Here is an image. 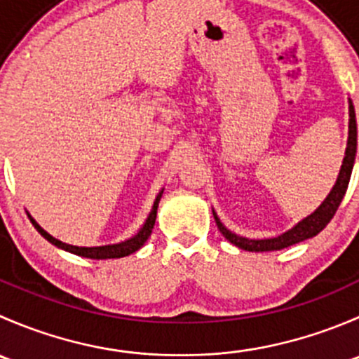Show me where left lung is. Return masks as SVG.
I'll return each instance as SVG.
<instances>
[{"label":"left lung","instance_id":"obj_1","mask_svg":"<svg viewBox=\"0 0 359 359\" xmlns=\"http://www.w3.org/2000/svg\"><path fill=\"white\" fill-rule=\"evenodd\" d=\"M356 142H358L356 114H354L353 102L349 100V137H347L346 156H344V161H342V166H340V172H339V177H337L335 186L332 187L330 194L325 198V201L318 206L316 212L307 215L306 219L300 220L295 227H292L290 231L283 233L281 236L269 238V240H248V238L236 236V234L231 233L227 227H224V224L220 222L217 213L213 212L217 227H219V231L222 233V236L226 238L227 241H231L233 245H236L238 248L248 250V252H273V250L292 247V245L300 243V241L307 240V238L316 236V234L320 233V231H323L325 227H327V224L330 222L332 217L335 215L337 208H339L340 201H342L344 194H346L347 186H349L351 172H353L354 158H356Z\"/></svg>","mask_w":359,"mask_h":359}]
</instances>
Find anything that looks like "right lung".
<instances>
[{"label": "right lung", "mask_w": 359, "mask_h": 359, "mask_svg": "<svg viewBox=\"0 0 359 359\" xmlns=\"http://www.w3.org/2000/svg\"><path fill=\"white\" fill-rule=\"evenodd\" d=\"M161 194H163V191L156 196V200H154L153 210H151L149 217H147V220L144 222V226L140 227V231L135 234V236H132L130 240H126V241H121V243L104 245V247H74V245L62 243L60 240L53 238L52 234L46 233V231L43 229V227L39 226V224L36 222V220L32 219L29 213H27V217L31 219L32 226L36 227V231H38V233L41 234V236L45 238L46 241H50L52 245H55L57 248H62V250H66V252L74 253V255L86 257V259H97V260H100V259H119V257H126V255H130V253L137 252V250H139L144 243H146L147 238L151 236V233H153L154 222H156L158 203H159V200H161Z\"/></svg>", "instance_id": "1"}]
</instances>
